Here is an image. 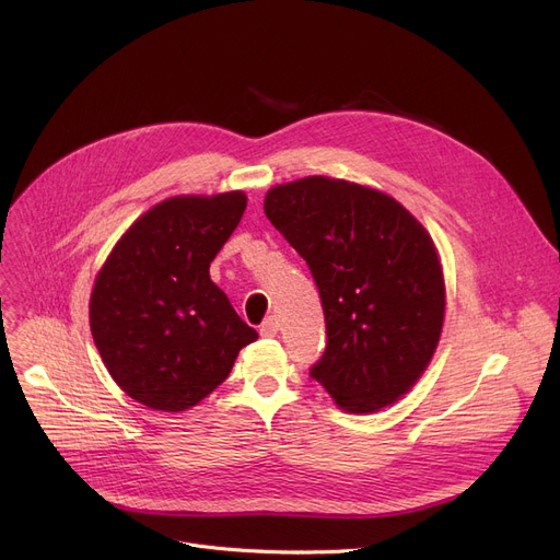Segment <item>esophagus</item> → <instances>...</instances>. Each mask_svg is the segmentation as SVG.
Masks as SVG:
<instances>
[{
	"mask_svg": "<svg viewBox=\"0 0 560 560\" xmlns=\"http://www.w3.org/2000/svg\"><path fill=\"white\" fill-rule=\"evenodd\" d=\"M258 331H260V336H262V338H275V336H277V331H279V319H277L275 315H270L268 319L262 322Z\"/></svg>",
	"mask_w": 560,
	"mask_h": 560,
	"instance_id": "1",
	"label": "esophagus"
}]
</instances>
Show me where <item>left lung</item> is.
I'll return each mask as SVG.
<instances>
[{"instance_id": "obj_1", "label": "left lung", "mask_w": 560, "mask_h": 560, "mask_svg": "<svg viewBox=\"0 0 560 560\" xmlns=\"http://www.w3.org/2000/svg\"><path fill=\"white\" fill-rule=\"evenodd\" d=\"M265 215L306 260L327 322L311 376L349 413L395 404L433 359L445 279L427 229L390 195L306 176L265 195Z\"/></svg>"}]
</instances>
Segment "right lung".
<instances>
[{
    "mask_svg": "<svg viewBox=\"0 0 560 560\" xmlns=\"http://www.w3.org/2000/svg\"><path fill=\"white\" fill-rule=\"evenodd\" d=\"M245 209L243 190L170 197L140 215L102 265L93 340L115 384L147 408H192L258 338L209 275Z\"/></svg>",
    "mask_w": 560,
    "mask_h": 560,
    "instance_id": "1",
    "label": "right lung"
}]
</instances>
